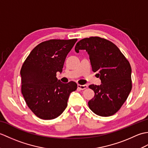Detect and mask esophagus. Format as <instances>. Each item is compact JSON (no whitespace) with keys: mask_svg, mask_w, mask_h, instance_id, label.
Masks as SVG:
<instances>
[{"mask_svg":"<svg viewBox=\"0 0 148 148\" xmlns=\"http://www.w3.org/2000/svg\"><path fill=\"white\" fill-rule=\"evenodd\" d=\"M88 88L86 84H84V85H81V84H77V88L79 90H83Z\"/></svg>","mask_w":148,"mask_h":148,"instance_id":"34e87169","label":"esophagus"}]
</instances>
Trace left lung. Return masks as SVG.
Instances as JSON below:
<instances>
[{
    "instance_id": "left-lung-1",
    "label": "left lung",
    "mask_w": 148,
    "mask_h": 148,
    "mask_svg": "<svg viewBox=\"0 0 148 148\" xmlns=\"http://www.w3.org/2000/svg\"><path fill=\"white\" fill-rule=\"evenodd\" d=\"M86 50L92 71L98 72L100 85L91 84L95 92L88 102L90 109L100 116L113 115L126 101L132 90V69L130 63L114 44L99 37L79 40L75 51Z\"/></svg>"
}]
</instances>
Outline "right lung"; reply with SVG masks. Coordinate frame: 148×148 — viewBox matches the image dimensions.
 <instances>
[{"label":"right lung","instance_id":"add662e5","mask_svg":"<svg viewBox=\"0 0 148 148\" xmlns=\"http://www.w3.org/2000/svg\"><path fill=\"white\" fill-rule=\"evenodd\" d=\"M77 39H51L34 48L22 65L21 93L30 109L37 117L53 119L67 108L71 92L77 84L63 83L56 78L62 72L64 62Z\"/></svg>","mask_w":148,"mask_h":148}]
</instances>
